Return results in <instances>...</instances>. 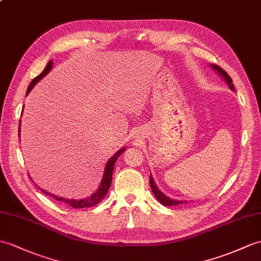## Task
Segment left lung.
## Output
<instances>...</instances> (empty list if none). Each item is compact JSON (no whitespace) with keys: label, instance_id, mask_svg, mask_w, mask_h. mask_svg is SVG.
I'll return each instance as SVG.
<instances>
[{"label":"left lung","instance_id":"left-lung-1","mask_svg":"<svg viewBox=\"0 0 261 261\" xmlns=\"http://www.w3.org/2000/svg\"><path fill=\"white\" fill-rule=\"evenodd\" d=\"M211 66H213V68H214L216 71H218V73H220V74L223 76V79H225V80L227 81V83L229 84V88L231 89V90H234V87H233V84H232L231 77H230V76L228 75L227 72H226L225 70H223V69H221L219 65L213 64ZM150 187H151V189H152V192H153V195L155 196V198L158 199L159 201H160L163 205H178V204H181V203H185V202H186V201H178V200L170 199V198H168L166 195H163V193L158 189V188H156V186H155V184H154V181H153V178H152V177H150Z\"/></svg>","mask_w":261,"mask_h":261}]
</instances>
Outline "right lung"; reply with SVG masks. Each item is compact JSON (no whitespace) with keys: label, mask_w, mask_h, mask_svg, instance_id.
Returning <instances> with one entry per match:
<instances>
[{"label":"right lung","mask_w":261,"mask_h":261,"mask_svg":"<svg viewBox=\"0 0 261 261\" xmlns=\"http://www.w3.org/2000/svg\"><path fill=\"white\" fill-rule=\"evenodd\" d=\"M52 65H53V62H52V61H50V62H48V63L46 64V66H45V69L43 70V72H42V73H41L40 75H38V76L33 79L32 82L30 83V86H29V88H28L27 94L30 92V91H31V90L33 89V87L35 86L36 83H38V82L41 80L42 77L45 76V75L48 73V71L51 70ZM19 132H20V131H19ZM124 150H125L124 148H122L121 150H119L118 152H117L116 154H114L110 160L108 161L107 166H106L105 174H103V178H102V181H101V184H100L99 189L96 190V191L93 193V195L91 196L90 198L83 199V200L65 199V198H61V197H58V196L51 195V193H48V192H46V191H44V190H42V189H41V190L43 191L44 193H46V195L51 196L52 198H54L56 200H58V201H62V202L66 203V204H69L70 207H72V208H89V207H93V205L100 203V202L102 201V200L105 199L106 195L108 193V191H109V188H110L111 182H112V173H113V169H114V163H116L117 159L119 158V155H120L121 153H122Z\"/></svg>","instance_id":"1"}]
</instances>
